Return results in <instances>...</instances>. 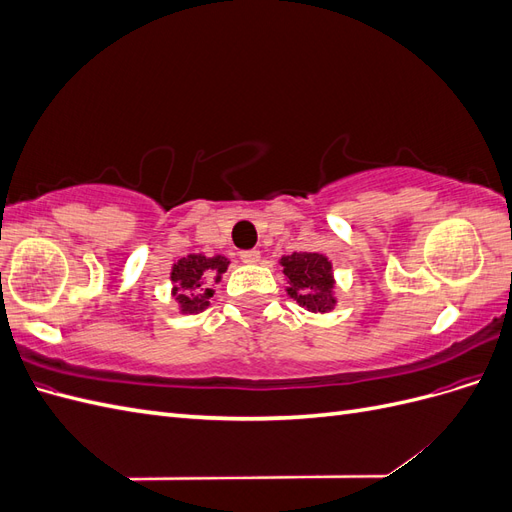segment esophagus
Segmentation results:
<instances>
[{
	"mask_svg": "<svg viewBox=\"0 0 512 512\" xmlns=\"http://www.w3.org/2000/svg\"><path fill=\"white\" fill-rule=\"evenodd\" d=\"M239 256H241V260L245 262V265H256V262L260 260V252L258 250H243Z\"/></svg>",
	"mask_w": 512,
	"mask_h": 512,
	"instance_id": "esophagus-1",
	"label": "esophagus"
}]
</instances>
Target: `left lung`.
<instances>
[{"label": "left lung", "instance_id": "left-lung-1", "mask_svg": "<svg viewBox=\"0 0 512 512\" xmlns=\"http://www.w3.org/2000/svg\"><path fill=\"white\" fill-rule=\"evenodd\" d=\"M288 277V294L309 312H329L333 307V273L331 262L322 254L294 252L282 258Z\"/></svg>", "mask_w": 512, "mask_h": 512}]
</instances>
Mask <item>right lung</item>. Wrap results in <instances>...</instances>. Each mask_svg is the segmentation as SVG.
Returning <instances> with one entry per match:
<instances>
[{
    "label": "right lung",
    "mask_w": 512,
    "mask_h": 512,
    "mask_svg": "<svg viewBox=\"0 0 512 512\" xmlns=\"http://www.w3.org/2000/svg\"><path fill=\"white\" fill-rule=\"evenodd\" d=\"M226 267L228 260L224 256L207 258L203 254H190L177 262L170 280H173V294L183 314L203 312L213 297V282H220Z\"/></svg>",
    "instance_id": "add662e5"
}]
</instances>
